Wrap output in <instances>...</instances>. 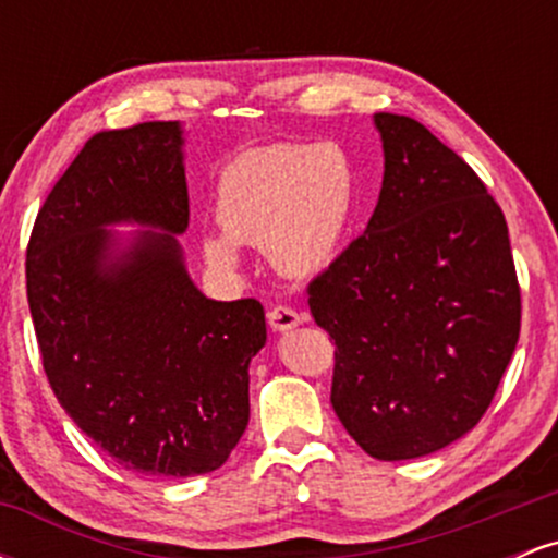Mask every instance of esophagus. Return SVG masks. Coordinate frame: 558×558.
I'll use <instances>...</instances> for the list:
<instances>
[{"label": "esophagus", "mask_w": 558, "mask_h": 558, "mask_svg": "<svg viewBox=\"0 0 558 558\" xmlns=\"http://www.w3.org/2000/svg\"><path fill=\"white\" fill-rule=\"evenodd\" d=\"M267 319H270V328L278 332L293 330L301 325V315L299 312H293L291 306H275V310H270V315H267Z\"/></svg>", "instance_id": "34e87169"}]
</instances>
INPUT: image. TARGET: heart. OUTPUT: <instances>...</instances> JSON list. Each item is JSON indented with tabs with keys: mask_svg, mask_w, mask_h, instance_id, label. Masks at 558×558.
I'll list each match as a JSON object with an SVG mask.
<instances>
[{
	"mask_svg": "<svg viewBox=\"0 0 558 558\" xmlns=\"http://www.w3.org/2000/svg\"><path fill=\"white\" fill-rule=\"evenodd\" d=\"M356 209V172L338 144L246 151L217 181L220 233L202 239L217 272L241 267V246L267 248L283 275L315 278L341 254Z\"/></svg>",
	"mask_w": 558,
	"mask_h": 558,
	"instance_id": "obj_1",
	"label": "heart"
}]
</instances>
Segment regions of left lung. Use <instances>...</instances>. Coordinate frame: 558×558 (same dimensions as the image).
<instances>
[{
    "label": "left lung",
    "instance_id": "obj_1",
    "mask_svg": "<svg viewBox=\"0 0 558 558\" xmlns=\"http://www.w3.org/2000/svg\"><path fill=\"white\" fill-rule=\"evenodd\" d=\"M383 189L364 233L312 280L336 341L330 403L380 462L420 459L477 425L520 338L509 230L475 170L425 125L373 114Z\"/></svg>",
    "mask_w": 558,
    "mask_h": 558
}]
</instances>
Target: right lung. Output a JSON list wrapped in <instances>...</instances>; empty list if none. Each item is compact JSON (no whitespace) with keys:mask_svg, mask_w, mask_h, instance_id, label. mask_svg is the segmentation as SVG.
<instances>
[{"mask_svg":"<svg viewBox=\"0 0 558 558\" xmlns=\"http://www.w3.org/2000/svg\"><path fill=\"white\" fill-rule=\"evenodd\" d=\"M185 125L99 133L38 209L28 306L57 401L125 470H220L248 425V364L267 341L259 301L207 299L189 228ZM131 225L136 231H114Z\"/></svg>","mask_w":558,"mask_h":558,"instance_id":"1","label":"right lung"}]
</instances>
